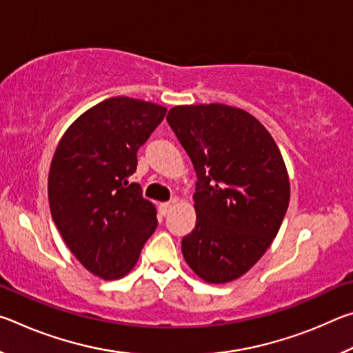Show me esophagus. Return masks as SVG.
I'll list each match as a JSON object with an SVG mask.
<instances>
[{
    "label": "esophagus",
    "mask_w": 353,
    "mask_h": 353,
    "mask_svg": "<svg viewBox=\"0 0 353 353\" xmlns=\"http://www.w3.org/2000/svg\"><path fill=\"white\" fill-rule=\"evenodd\" d=\"M172 208V202H163V204H160V212H162L163 216H166L171 212Z\"/></svg>",
    "instance_id": "obj_1"
}]
</instances>
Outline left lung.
<instances>
[{
  "label": "left lung",
  "mask_w": 353,
  "mask_h": 353,
  "mask_svg": "<svg viewBox=\"0 0 353 353\" xmlns=\"http://www.w3.org/2000/svg\"><path fill=\"white\" fill-rule=\"evenodd\" d=\"M166 121L198 176L196 225L182 240L183 259L207 283L240 279L271 246L290 204L280 149L238 107L176 105Z\"/></svg>",
  "instance_id": "left-lung-1"
}]
</instances>
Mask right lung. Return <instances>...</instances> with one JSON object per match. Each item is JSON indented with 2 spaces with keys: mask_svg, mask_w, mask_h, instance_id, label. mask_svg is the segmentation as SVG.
Wrapping results in <instances>:
<instances>
[{
  "mask_svg": "<svg viewBox=\"0 0 353 353\" xmlns=\"http://www.w3.org/2000/svg\"><path fill=\"white\" fill-rule=\"evenodd\" d=\"M166 109L128 97L93 105L65 130L48 174V199L65 244L94 276L117 280L135 266L157 210L128 177L137 151Z\"/></svg>",
  "mask_w": 353,
  "mask_h": 353,
  "instance_id": "obj_1",
  "label": "right lung"
}]
</instances>
